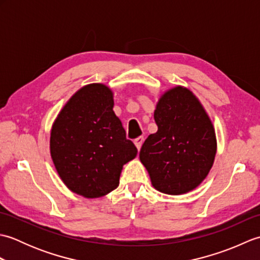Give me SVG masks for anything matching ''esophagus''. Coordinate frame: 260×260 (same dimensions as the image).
<instances>
[{
  "label": "esophagus",
  "mask_w": 260,
  "mask_h": 260,
  "mask_svg": "<svg viewBox=\"0 0 260 260\" xmlns=\"http://www.w3.org/2000/svg\"><path fill=\"white\" fill-rule=\"evenodd\" d=\"M143 141H144V137H143V136L137 137V139H135V140H134L135 145H136L137 150H139V151H140V148H141V146H142V144H143Z\"/></svg>",
  "instance_id": "34e87169"
}]
</instances>
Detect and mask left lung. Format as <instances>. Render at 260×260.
<instances>
[{
	"label": "left lung",
	"instance_id": "left-lung-1",
	"mask_svg": "<svg viewBox=\"0 0 260 260\" xmlns=\"http://www.w3.org/2000/svg\"><path fill=\"white\" fill-rule=\"evenodd\" d=\"M154 119L157 132L148 135L140 151L153 186L167 194L196 189L208 175L217 151L206 110L189 89L179 86L159 99Z\"/></svg>",
	"mask_w": 260,
	"mask_h": 260
}]
</instances>
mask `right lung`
I'll return each instance as SVG.
<instances>
[{"label":"right lung","instance_id":"obj_1","mask_svg":"<svg viewBox=\"0 0 260 260\" xmlns=\"http://www.w3.org/2000/svg\"><path fill=\"white\" fill-rule=\"evenodd\" d=\"M113 107L108 87L88 85L69 99L52 126L54 167L63 183L85 198L115 190L123 165L137 154Z\"/></svg>","mask_w":260,"mask_h":260}]
</instances>
